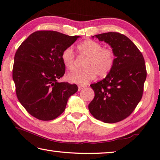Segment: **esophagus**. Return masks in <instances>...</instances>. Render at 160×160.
I'll use <instances>...</instances> for the list:
<instances>
[{"instance_id": "34e87169", "label": "esophagus", "mask_w": 160, "mask_h": 160, "mask_svg": "<svg viewBox=\"0 0 160 160\" xmlns=\"http://www.w3.org/2000/svg\"><path fill=\"white\" fill-rule=\"evenodd\" d=\"M83 88H85V86H83V85H79V86H78V89H79V91L81 90H83Z\"/></svg>"}]
</instances>
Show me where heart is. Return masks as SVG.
<instances>
[{"instance_id":"heart-1","label":"heart","mask_w":160,"mask_h":160,"mask_svg":"<svg viewBox=\"0 0 160 160\" xmlns=\"http://www.w3.org/2000/svg\"><path fill=\"white\" fill-rule=\"evenodd\" d=\"M79 55L86 58L83 64L84 70L68 74L66 79L71 83L86 84L95 78L104 77L109 73L115 62L112 50L93 40H86L78 45ZM61 60L68 70L74 68V53L72 48H67L61 54Z\"/></svg>"}]
</instances>
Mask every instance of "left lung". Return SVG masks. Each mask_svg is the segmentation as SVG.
Returning <instances> with one entry per match:
<instances>
[{"mask_svg": "<svg viewBox=\"0 0 160 160\" xmlns=\"http://www.w3.org/2000/svg\"><path fill=\"white\" fill-rule=\"evenodd\" d=\"M95 37L109 44L116 58L107 77L90 85L95 98L88 109L104 122L121 121L133 112L142 98L147 75L145 61L136 45L124 35L109 32Z\"/></svg>", "mask_w": 160, "mask_h": 160, "instance_id": "obj_1", "label": "left lung"}]
</instances>
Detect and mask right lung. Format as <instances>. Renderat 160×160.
Instances as JSON below:
<instances>
[{
  "label": "right lung",
  "instance_id": "add662e5",
  "mask_svg": "<svg viewBox=\"0 0 160 160\" xmlns=\"http://www.w3.org/2000/svg\"><path fill=\"white\" fill-rule=\"evenodd\" d=\"M79 38L53 31H36L18 48L12 70L17 96L36 118H56L78 90L76 84L60 83L58 79L65 72L61 54Z\"/></svg>",
  "mask_w": 160,
  "mask_h": 160
}]
</instances>
